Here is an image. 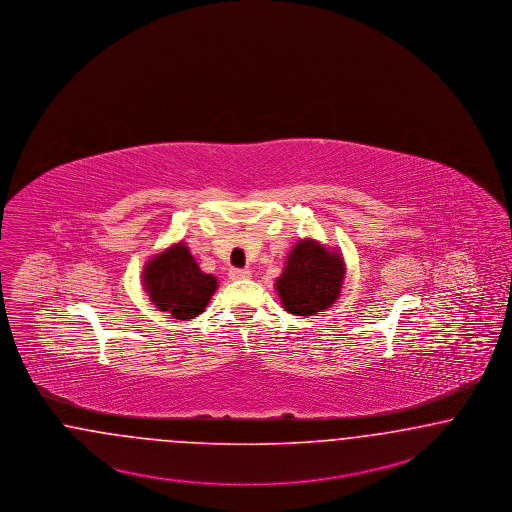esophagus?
<instances>
[{"label": "esophagus", "mask_w": 512, "mask_h": 512, "mask_svg": "<svg viewBox=\"0 0 512 512\" xmlns=\"http://www.w3.org/2000/svg\"><path fill=\"white\" fill-rule=\"evenodd\" d=\"M229 276L230 280H247V278H251V270L249 268H232Z\"/></svg>", "instance_id": "34e87169"}]
</instances>
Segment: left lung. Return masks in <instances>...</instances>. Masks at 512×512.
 <instances>
[{
    "label": "left lung",
    "instance_id": "left-lung-1",
    "mask_svg": "<svg viewBox=\"0 0 512 512\" xmlns=\"http://www.w3.org/2000/svg\"><path fill=\"white\" fill-rule=\"evenodd\" d=\"M344 276L342 255L306 238L297 242L285 259L276 291L289 314L314 316L335 304Z\"/></svg>",
    "mask_w": 512,
    "mask_h": 512
}]
</instances>
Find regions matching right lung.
I'll return each mask as SVG.
<instances>
[{
  "mask_svg": "<svg viewBox=\"0 0 512 512\" xmlns=\"http://www.w3.org/2000/svg\"><path fill=\"white\" fill-rule=\"evenodd\" d=\"M141 278L149 299L160 312L183 321L200 316L217 289L215 276L200 270L183 242L153 255L145 263Z\"/></svg>",
  "mask_w": 512,
  "mask_h": 512,
  "instance_id": "obj_1",
  "label": "right lung"
}]
</instances>
